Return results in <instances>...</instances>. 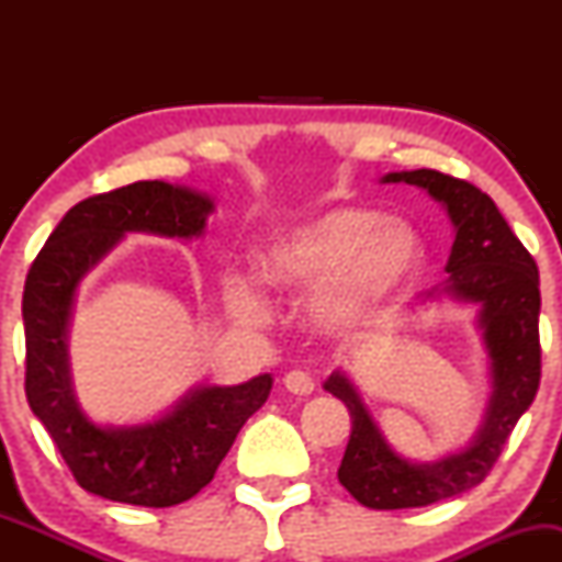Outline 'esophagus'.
<instances>
[{
  "instance_id": "esophagus-1",
  "label": "esophagus",
  "mask_w": 562,
  "mask_h": 562,
  "mask_svg": "<svg viewBox=\"0 0 562 562\" xmlns=\"http://www.w3.org/2000/svg\"><path fill=\"white\" fill-rule=\"evenodd\" d=\"M282 385H285V389L293 393V396H312V393H314V380L301 370L288 372V375L282 378Z\"/></svg>"
}]
</instances>
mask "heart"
Here are the masks:
<instances>
[{
  "mask_svg": "<svg viewBox=\"0 0 562 562\" xmlns=\"http://www.w3.org/2000/svg\"><path fill=\"white\" fill-rule=\"evenodd\" d=\"M423 263V235L409 222L362 205H335L277 232L261 250L259 272L263 285L280 295H312V325L322 335L346 338L398 299ZM227 301L245 319L263 317L261 293L250 277H229Z\"/></svg>",
  "mask_w": 562,
  "mask_h": 562,
  "instance_id": "b5f03b06",
  "label": "heart"
}]
</instances>
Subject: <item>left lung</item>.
<instances>
[{"mask_svg": "<svg viewBox=\"0 0 562 562\" xmlns=\"http://www.w3.org/2000/svg\"><path fill=\"white\" fill-rule=\"evenodd\" d=\"M383 184H415L447 211L454 243L449 277L425 301L475 306L488 362L483 420L468 447L430 462L406 460L385 441L357 383L344 370L325 380V391L348 406L351 438L338 468L348 494L372 509L425 507L479 486L513 434L515 423L539 391V269L524 243L513 235L494 200L479 187L434 169L391 171Z\"/></svg>", "mask_w": 562, "mask_h": 562, "instance_id": "1", "label": "left lung"}]
</instances>
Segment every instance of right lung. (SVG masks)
I'll use <instances>...</instances> for the list:
<instances>
[{
    "mask_svg": "<svg viewBox=\"0 0 562 562\" xmlns=\"http://www.w3.org/2000/svg\"><path fill=\"white\" fill-rule=\"evenodd\" d=\"M214 209L205 192L160 179L87 198L63 216L25 277V398L79 486L102 499L171 507L195 496L272 391L269 372L240 385L203 383L156 420L134 425L94 423L76 398L68 327L83 277L132 232L200 237Z\"/></svg>",
    "mask_w": 562,
    "mask_h": 562,
    "instance_id": "right-lung-1",
    "label": "right lung"
}]
</instances>
